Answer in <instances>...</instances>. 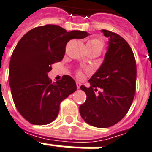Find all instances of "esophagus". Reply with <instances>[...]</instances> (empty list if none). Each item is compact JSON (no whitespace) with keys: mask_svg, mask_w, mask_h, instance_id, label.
Wrapping results in <instances>:
<instances>
[{"mask_svg":"<svg viewBox=\"0 0 152 152\" xmlns=\"http://www.w3.org/2000/svg\"><path fill=\"white\" fill-rule=\"evenodd\" d=\"M80 86H81L80 83H79V82H76V88H77V89H80Z\"/></svg>","mask_w":152,"mask_h":152,"instance_id":"obj_1","label":"esophagus"}]
</instances>
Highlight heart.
<instances>
[{
    "label": "heart",
    "mask_w": 152,
    "mask_h": 152,
    "mask_svg": "<svg viewBox=\"0 0 152 152\" xmlns=\"http://www.w3.org/2000/svg\"><path fill=\"white\" fill-rule=\"evenodd\" d=\"M87 47H88V50H93V49H96V50H99L101 52V50L103 49V47H104V43L102 40H100L99 39H97V38H94V39H91V40H88V43H87ZM77 77L78 78H82L83 77V73L79 72L77 73Z\"/></svg>",
    "instance_id": "b5f03b06"
}]
</instances>
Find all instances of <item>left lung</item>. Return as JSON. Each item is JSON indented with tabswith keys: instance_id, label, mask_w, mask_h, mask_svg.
Segmentation results:
<instances>
[{
	"instance_id": "8db88e82",
	"label": "left lung",
	"mask_w": 152,
	"mask_h": 152,
	"mask_svg": "<svg viewBox=\"0 0 152 152\" xmlns=\"http://www.w3.org/2000/svg\"><path fill=\"white\" fill-rule=\"evenodd\" d=\"M101 32L108 39L107 51L99 69L88 80L90 88L80 87L87 99L80 106V113L87 124L105 128L122 120L132 104L136 64L132 48L122 37L105 29ZM97 87L101 91L96 94Z\"/></svg>"
}]
</instances>
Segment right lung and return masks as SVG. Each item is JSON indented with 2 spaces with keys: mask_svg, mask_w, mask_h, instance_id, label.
<instances>
[{
  "mask_svg": "<svg viewBox=\"0 0 152 152\" xmlns=\"http://www.w3.org/2000/svg\"><path fill=\"white\" fill-rule=\"evenodd\" d=\"M88 35L46 25L30 30L20 40L9 63V82L15 106L28 122L36 125L53 122L61 102L76 91V82L71 76L65 75L53 83L48 72L53 64L63 59L69 40Z\"/></svg>",
  "mask_w": 152,
  "mask_h": 152,
  "instance_id": "right-lung-1",
  "label": "right lung"
}]
</instances>
